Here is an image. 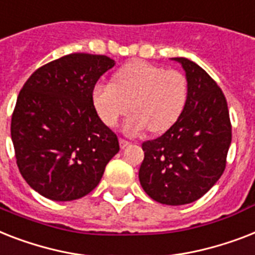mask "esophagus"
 I'll return each instance as SVG.
<instances>
[{
	"label": "esophagus",
	"instance_id": "obj_1",
	"mask_svg": "<svg viewBox=\"0 0 255 255\" xmlns=\"http://www.w3.org/2000/svg\"><path fill=\"white\" fill-rule=\"evenodd\" d=\"M130 144V142L128 139H125V138H120V146H121V148H125L128 147Z\"/></svg>",
	"mask_w": 255,
	"mask_h": 255
}]
</instances>
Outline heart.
I'll return each mask as SVG.
<instances>
[{"label":"heart","mask_w":255,"mask_h":255,"mask_svg":"<svg viewBox=\"0 0 255 255\" xmlns=\"http://www.w3.org/2000/svg\"><path fill=\"white\" fill-rule=\"evenodd\" d=\"M188 97L184 73L168 71L143 60L126 64L116 73L115 83H97L92 101L100 120L115 128L129 112L125 130L135 134L150 129L163 133L178 121Z\"/></svg>","instance_id":"heart-1"}]
</instances>
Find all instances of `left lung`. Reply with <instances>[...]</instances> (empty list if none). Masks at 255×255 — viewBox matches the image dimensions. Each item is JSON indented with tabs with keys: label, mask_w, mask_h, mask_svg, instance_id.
<instances>
[{
	"label": "left lung",
	"mask_w": 255,
	"mask_h": 255,
	"mask_svg": "<svg viewBox=\"0 0 255 255\" xmlns=\"http://www.w3.org/2000/svg\"><path fill=\"white\" fill-rule=\"evenodd\" d=\"M188 97L179 120L155 139L144 140L139 182L160 204L196 201L216 184L227 166L232 124L227 99L208 73L185 58Z\"/></svg>",
	"instance_id": "obj_1"
}]
</instances>
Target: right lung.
<instances>
[{"label":"right lung","instance_id":"obj_1","mask_svg":"<svg viewBox=\"0 0 255 255\" xmlns=\"http://www.w3.org/2000/svg\"><path fill=\"white\" fill-rule=\"evenodd\" d=\"M113 67L105 55L75 52L39 67L22 87L11 140L19 172L42 196L71 201L88 195L120 151L92 101L96 83Z\"/></svg>","mask_w":255,"mask_h":255}]
</instances>
